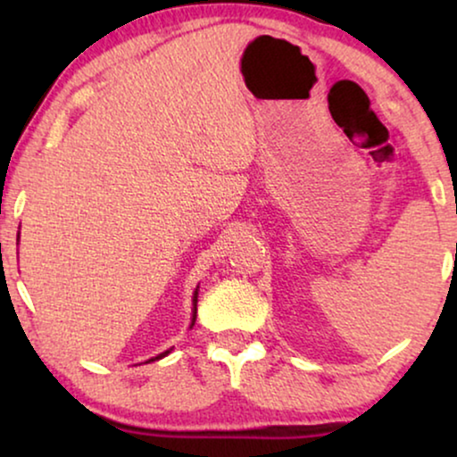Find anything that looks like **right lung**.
<instances>
[{"label":"right lung","mask_w":457,"mask_h":457,"mask_svg":"<svg viewBox=\"0 0 457 457\" xmlns=\"http://www.w3.org/2000/svg\"><path fill=\"white\" fill-rule=\"evenodd\" d=\"M18 239H21V230H18ZM197 295H199V285H197V289L193 291V308H191V324H189V328H193V324H195V318H197ZM172 352V347L170 349H166V352H162V353H158L155 355V358H149L145 364H149V361H155V360H162V358H166L168 353Z\"/></svg>","instance_id":"1"}]
</instances>
